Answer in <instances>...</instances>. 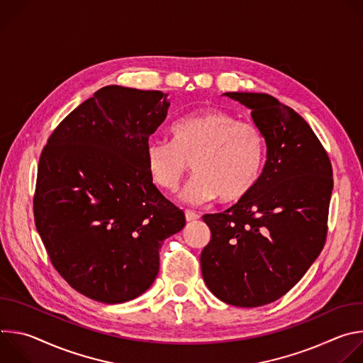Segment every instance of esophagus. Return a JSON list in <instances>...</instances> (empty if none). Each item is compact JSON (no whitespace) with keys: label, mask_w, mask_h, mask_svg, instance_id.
<instances>
[{"label":"esophagus","mask_w":363,"mask_h":363,"mask_svg":"<svg viewBox=\"0 0 363 363\" xmlns=\"http://www.w3.org/2000/svg\"><path fill=\"white\" fill-rule=\"evenodd\" d=\"M185 218H186V221H195L199 218V216L191 210H185Z\"/></svg>","instance_id":"obj_1"}]
</instances>
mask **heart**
<instances>
[{"label":"heart","instance_id":"heart-1","mask_svg":"<svg viewBox=\"0 0 363 363\" xmlns=\"http://www.w3.org/2000/svg\"><path fill=\"white\" fill-rule=\"evenodd\" d=\"M172 142L149 139L143 161L150 181L174 192L191 168L196 172L182 191L189 203L245 198L262 177L266 138L252 122L221 109H201L171 126Z\"/></svg>","mask_w":363,"mask_h":363}]
</instances>
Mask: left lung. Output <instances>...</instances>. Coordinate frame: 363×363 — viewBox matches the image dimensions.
I'll use <instances>...</instances> for the list:
<instances>
[{"label":"left lung","mask_w":363,"mask_h":363,"mask_svg":"<svg viewBox=\"0 0 363 363\" xmlns=\"http://www.w3.org/2000/svg\"><path fill=\"white\" fill-rule=\"evenodd\" d=\"M263 130L267 161L254 189L231 208L205 214V284L223 301L258 307L284 296L325 247L332 164L308 123L267 93L230 91Z\"/></svg>","instance_id":"left-lung-1"}]
</instances>
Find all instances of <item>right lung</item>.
<instances>
[{
    "mask_svg": "<svg viewBox=\"0 0 363 363\" xmlns=\"http://www.w3.org/2000/svg\"><path fill=\"white\" fill-rule=\"evenodd\" d=\"M167 96L101 87L59 123L40 155L35 228L59 274L96 301L146 291L164 240L185 225L143 161L145 143L167 118Z\"/></svg>",
    "mask_w": 363,
    "mask_h": 363,
    "instance_id": "right-lung-1",
    "label": "right lung"
}]
</instances>
